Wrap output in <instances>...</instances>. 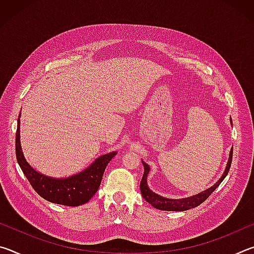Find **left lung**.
Returning a JSON list of instances; mask_svg holds the SVG:
<instances>
[{"label":"left lung","mask_w":254,"mask_h":254,"mask_svg":"<svg viewBox=\"0 0 254 254\" xmlns=\"http://www.w3.org/2000/svg\"><path fill=\"white\" fill-rule=\"evenodd\" d=\"M232 122V120H231ZM232 156H233V148H232L231 152H230V158L229 161H227L226 168L224 170V174L222 175V177L220 178V180L208 189L206 190L199 192L195 196L191 197H187V198H182V199H170V198H166V197H162L160 195L156 194L152 190H150V188L148 187L147 184V177L148 174L150 171V167L147 165V163L143 162V167H144V173H143V177L141 179L140 183V190H141V195H142L143 198L148 201L149 204H151V206H153L154 208L161 209V210H173V212H183V210H187L190 208H194L196 206L200 205L203 201H205L206 199L208 198L209 195L218 187L224 178L226 177V175L229 174V170L231 168V163H232Z\"/></svg>","instance_id":"obj_1"}]
</instances>
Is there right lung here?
<instances>
[{
	"label": "right lung",
	"mask_w": 254,
	"mask_h": 254,
	"mask_svg": "<svg viewBox=\"0 0 254 254\" xmlns=\"http://www.w3.org/2000/svg\"><path fill=\"white\" fill-rule=\"evenodd\" d=\"M20 115L15 134L16 160L32 188L50 203L65 206H79L87 203L98 190L106 166L117 151L101 156L85 170L71 177L60 179L48 177L34 170L25 160L20 143Z\"/></svg>",
	"instance_id": "obj_1"
}]
</instances>
